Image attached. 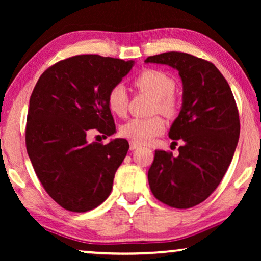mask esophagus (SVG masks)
Wrapping results in <instances>:
<instances>
[{
    "instance_id": "34e87169",
    "label": "esophagus",
    "mask_w": 261,
    "mask_h": 261,
    "mask_svg": "<svg viewBox=\"0 0 261 261\" xmlns=\"http://www.w3.org/2000/svg\"><path fill=\"white\" fill-rule=\"evenodd\" d=\"M139 147H140V145L137 144V142H133V141L129 142V148L132 149V151H133V149H137Z\"/></svg>"
}]
</instances>
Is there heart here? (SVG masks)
Here are the masks:
<instances>
[{"label": "heart", "instance_id": "b5f03b06", "mask_svg": "<svg viewBox=\"0 0 261 261\" xmlns=\"http://www.w3.org/2000/svg\"><path fill=\"white\" fill-rule=\"evenodd\" d=\"M134 85L141 92L154 97V112H162L166 115H173L177 112L178 99L173 91L176 89V82L170 74L160 70L146 69L141 71L134 78ZM128 94L123 85H115L108 91L107 105L113 114L117 116H124L128 109ZM165 128V121L162 116L152 117H134L128 120L120 128V133L123 138L129 139L137 144H146L153 138L159 135Z\"/></svg>", "mask_w": 261, "mask_h": 261}]
</instances>
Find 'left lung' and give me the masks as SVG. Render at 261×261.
<instances>
[{
    "instance_id": "8db88e82",
    "label": "left lung",
    "mask_w": 261,
    "mask_h": 261,
    "mask_svg": "<svg viewBox=\"0 0 261 261\" xmlns=\"http://www.w3.org/2000/svg\"><path fill=\"white\" fill-rule=\"evenodd\" d=\"M145 62L174 67L183 82V107L169 137L181 139L184 145L178 156L155 151L148 170L149 188L164 204L192 208L215 191L230 165L240 135L237 103L226 78L208 60L166 52Z\"/></svg>"
}]
</instances>
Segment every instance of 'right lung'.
<instances>
[{
    "mask_svg": "<svg viewBox=\"0 0 261 261\" xmlns=\"http://www.w3.org/2000/svg\"><path fill=\"white\" fill-rule=\"evenodd\" d=\"M133 60L81 55L44 71L30 98L26 148L32 165L53 201L73 213L102 204L126 156V139L89 144L87 135L115 132L107 95L129 72Z\"/></svg>",
    "mask_w": 261,
    "mask_h": 261,
    "instance_id": "add662e5",
    "label": "right lung"
}]
</instances>
